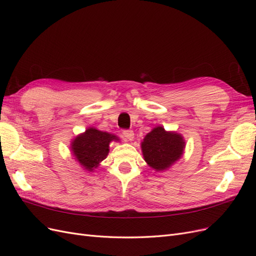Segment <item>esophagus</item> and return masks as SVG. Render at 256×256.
<instances>
[{"mask_svg": "<svg viewBox=\"0 0 256 256\" xmlns=\"http://www.w3.org/2000/svg\"><path fill=\"white\" fill-rule=\"evenodd\" d=\"M122 136L125 138L126 141H132L134 138V134L132 130H124L122 131Z\"/></svg>", "mask_w": 256, "mask_h": 256, "instance_id": "1", "label": "esophagus"}]
</instances>
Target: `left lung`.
Listing matches in <instances>:
<instances>
[{
  "label": "left lung",
  "mask_w": 256,
  "mask_h": 256,
  "mask_svg": "<svg viewBox=\"0 0 256 256\" xmlns=\"http://www.w3.org/2000/svg\"><path fill=\"white\" fill-rule=\"evenodd\" d=\"M186 141L176 131H166L157 126L141 142V150L147 164L157 172L166 171L184 154Z\"/></svg>",
  "instance_id": "left-lung-1"
}]
</instances>
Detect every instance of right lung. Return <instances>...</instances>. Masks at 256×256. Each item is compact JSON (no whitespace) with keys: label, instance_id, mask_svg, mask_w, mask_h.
<instances>
[{"label":"right lung","instance_id":"1","mask_svg":"<svg viewBox=\"0 0 256 256\" xmlns=\"http://www.w3.org/2000/svg\"><path fill=\"white\" fill-rule=\"evenodd\" d=\"M113 141L120 142V138L95 127H88L72 138L70 150L84 171L92 173L106 158L110 152V143Z\"/></svg>","mask_w":256,"mask_h":256}]
</instances>
